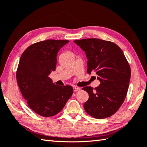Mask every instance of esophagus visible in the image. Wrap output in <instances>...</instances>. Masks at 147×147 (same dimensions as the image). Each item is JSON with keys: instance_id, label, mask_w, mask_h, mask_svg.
<instances>
[{"instance_id": "1", "label": "esophagus", "mask_w": 147, "mask_h": 147, "mask_svg": "<svg viewBox=\"0 0 147 147\" xmlns=\"http://www.w3.org/2000/svg\"><path fill=\"white\" fill-rule=\"evenodd\" d=\"M80 90V88H78V87H74L73 88V90L74 92H77V91H79Z\"/></svg>"}]
</instances>
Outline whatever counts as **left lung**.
I'll use <instances>...</instances> for the list:
<instances>
[{
    "label": "left lung",
    "instance_id": "1",
    "mask_svg": "<svg viewBox=\"0 0 147 147\" xmlns=\"http://www.w3.org/2000/svg\"><path fill=\"white\" fill-rule=\"evenodd\" d=\"M88 59L87 73H94L100 84L94 89H82L88 94L85 111L95 119L113 115L123 104L127 93L131 68L122 50L115 43L99 39L75 40Z\"/></svg>",
    "mask_w": 147,
    "mask_h": 147
}]
</instances>
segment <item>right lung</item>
I'll use <instances>...</instances> for the list:
<instances>
[{"instance_id":"add662e5","label":"right lung","mask_w":147,"mask_h":147,"mask_svg":"<svg viewBox=\"0 0 147 147\" xmlns=\"http://www.w3.org/2000/svg\"><path fill=\"white\" fill-rule=\"evenodd\" d=\"M68 40L48 39L29 46L22 53L16 71V80L28 106L45 117L62 110L73 93L69 85H55L49 77L55 70L57 55Z\"/></svg>"}]
</instances>
